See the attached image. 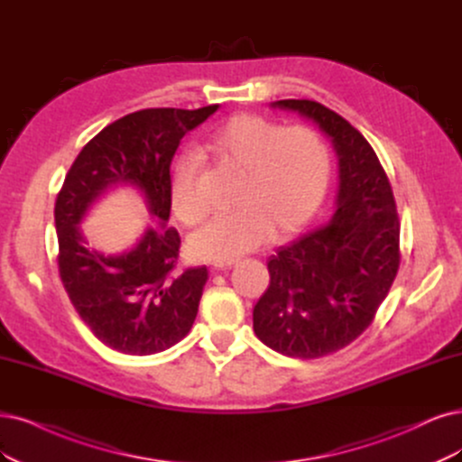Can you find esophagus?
<instances>
[{"label":"esophagus","instance_id":"obj_1","mask_svg":"<svg viewBox=\"0 0 462 462\" xmlns=\"http://www.w3.org/2000/svg\"><path fill=\"white\" fill-rule=\"evenodd\" d=\"M236 263L234 261H217V263H213V270H228V268H232Z\"/></svg>","mask_w":462,"mask_h":462}]
</instances>
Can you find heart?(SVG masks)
<instances>
[{"label":"heart","instance_id":"1","mask_svg":"<svg viewBox=\"0 0 462 462\" xmlns=\"http://www.w3.org/2000/svg\"><path fill=\"white\" fill-rule=\"evenodd\" d=\"M205 156L240 171L236 211L213 217L190 237L205 261H234L261 247L268 237L283 240L304 228L329 190L331 156L309 127H282L263 116L240 114L217 127L203 144ZM199 162L182 153L171 169L169 201L184 225H196L208 203L198 188Z\"/></svg>","mask_w":462,"mask_h":462}]
</instances>
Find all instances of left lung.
Returning <instances> with one entry per match:
<instances>
[{"label": "left lung", "instance_id": "8db88e82", "mask_svg": "<svg viewBox=\"0 0 462 462\" xmlns=\"http://www.w3.org/2000/svg\"><path fill=\"white\" fill-rule=\"evenodd\" d=\"M328 136L338 158L335 213L268 259L270 285L253 329L283 356L312 360L348 346L386 299L400 268V220L371 144L345 117L314 100H276Z\"/></svg>", "mask_w": 462, "mask_h": 462}]
</instances>
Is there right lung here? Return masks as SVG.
I'll return each mask as SVG.
<instances>
[{"label":"right lung","instance_id":"obj_1","mask_svg":"<svg viewBox=\"0 0 462 462\" xmlns=\"http://www.w3.org/2000/svg\"><path fill=\"white\" fill-rule=\"evenodd\" d=\"M218 105L198 110L150 108L106 125L83 146L55 203L59 272L76 312L102 345L150 356L177 345L198 314L208 268L177 272L180 236L167 226L169 169L180 139ZM117 187H131L154 222L125 252L89 248L80 222Z\"/></svg>","mask_w":462,"mask_h":462}]
</instances>
